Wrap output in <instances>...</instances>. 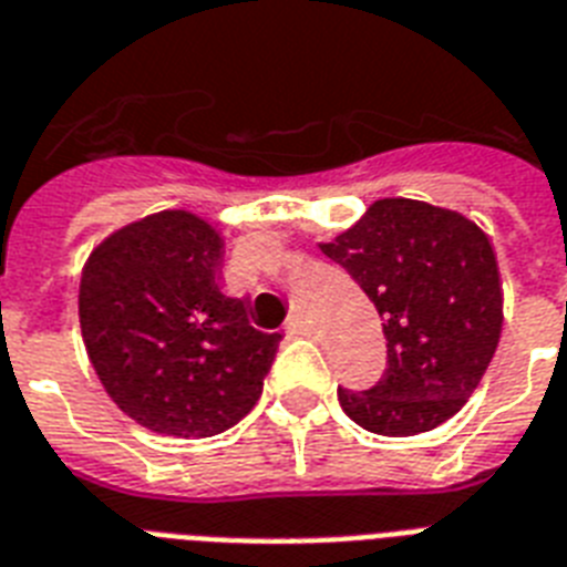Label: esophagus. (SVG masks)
I'll list each match as a JSON object with an SVG mask.
<instances>
[{"mask_svg": "<svg viewBox=\"0 0 567 567\" xmlns=\"http://www.w3.org/2000/svg\"><path fill=\"white\" fill-rule=\"evenodd\" d=\"M285 329H288V336H311L315 332V327H311V320L306 315H291Z\"/></svg>", "mask_w": 567, "mask_h": 567, "instance_id": "1", "label": "esophagus"}]
</instances>
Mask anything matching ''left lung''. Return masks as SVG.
Listing matches in <instances>:
<instances>
[{
  "instance_id": "1",
  "label": "left lung",
  "mask_w": 567,
  "mask_h": 567,
  "mask_svg": "<svg viewBox=\"0 0 567 567\" xmlns=\"http://www.w3.org/2000/svg\"><path fill=\"white\" fill-rule=\"evenodd\" d=\"M320 249L362 285L388 341L371 391L338 388L347 417L394 439L450 421L501 341L503 288L488 235L465 214L388 196Z\"/></svg>"
}]
</instances>
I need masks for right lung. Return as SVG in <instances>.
<instances>
[{"label":"right lung","mask_w":567,"mask_h":567,"mask_svg":"<svg viewBox=\"0 0 567 567\" xmlns=\"http://www.w3.org/2000/svg\"><path fill=\"white\" fill-rule=\"evenodd\" d=\"M223 238L182 208L150 214L93 249L79 323L102 388L146 430L208 439L258 403L282 336L249 327L220 291Z\"/></svg>","instance_id":"1"}]
</instances>
